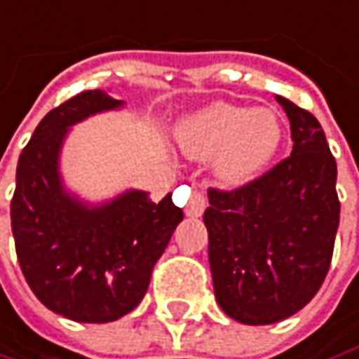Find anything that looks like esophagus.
I'll return each mask as SVG.
<instances>
[{"mask_svg":"<svg viewBox=\"0 0 359 359\" xmlns=\"http://www.w3.org/2000/svg\"><path fill=\"white\" fill-rule=\"evenodd\" d=\"M205 208H208L205 197H203L201 193H193V197H191V201H189V205H187L184 213H187L189 217H199L201 213L205 212Z\"/></svg>","mask_w":359,"mask_h":359,"instance_id":"obj_1","label":"esophagus"}]
</instances>
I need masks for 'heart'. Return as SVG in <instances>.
Segmentation results:
<instances>
[{
	"instance_id": "1",
	"label": "heart",
	"mask_w": 359,
	"mask_h": 359,
	"mask_svg": "<svg viewBox=\"0 0 359 359\" xmlns=\"http://www.w3.org/2000/svg\"><path fill=\"white\" fill-rule=\"evenodd\" d=\"M283 123L273 107L212 102L189 114L179 127L182 151L195 160L213 158V175L226 187L255 180L276 158Z\"/></svg>"
}]
</instances>
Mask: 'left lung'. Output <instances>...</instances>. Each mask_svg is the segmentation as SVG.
Wrapping results in <instances>:
<instances>
[{
  "label": "left lung",
  "instance_id": "8db88e82",
  "mask_svg": "<svg viewBox=\"0 0 359 359\" xmlns=\"http://www.w3.org/2000/svg\"><path fill=\"white\" fill-rule=\"evenodd\" d=\"M292 154L265 177L208 193L203 222L219 309L243 325H273L302 310L331 265L339 228L337 164L314 114L276 96Z\"/></svg>",
  "mask_w": 359,
  "mask_h": 359
}]
</instances>
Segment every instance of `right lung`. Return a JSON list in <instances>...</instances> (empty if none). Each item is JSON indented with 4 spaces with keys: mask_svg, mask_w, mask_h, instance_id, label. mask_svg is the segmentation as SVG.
<instances>
[{
    "mask_svg": "<svg viewBox=\"0 0 359 359\" xmlns=\"http://www.w3.org/2000/svg\"><path fill=\"white\" fill-rule=\"evenodd\" d=\"M121 109L125 100L104 90L82 92L47 113L18 160V263L34 296L76 323H111L135 309L182 222L170 195L156 203L147 191L125 189L88 201L65 184L61 151L72 127Z\"/></svg>",
    "mask_w": 359,
    "mask_h": 359,
    "instance_id": "1",
    "label": "right lung"
}]
</instances>
